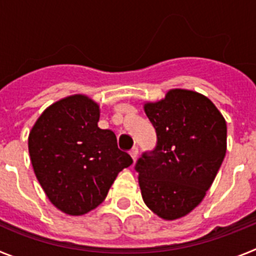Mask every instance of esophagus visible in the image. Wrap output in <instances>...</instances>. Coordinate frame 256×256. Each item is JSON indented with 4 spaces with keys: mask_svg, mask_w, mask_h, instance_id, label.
Returning a JSON list of instances; mask_svg holds the SVG:
<instances>
[{
    "mask_svg": "<svg viewBox=\"0 0 256 256\" xmlns=\"http://www.w3.org/2000/svg\"><path fill=\"white\" fill-rule=\"evenodd\" d=\"M130 156H132L133 162H134V160L137 159V156H138V148H137V146H134V148L130 150Z\"/></svg>",
    "mask_w": 256,
    "mask_h": 256,
    "instance_id": "obj_1",
    "label": "esophagus"
}]
</instances>
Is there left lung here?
<instances>
[{"instance_id":"1","label":"left lung","mask_w":256,"mask_h":256,"mask_svg":"<svg viewBox=\"0 0 256 256\" xmlns=\"http://www.w3.org/2000/svg\"><path fill=\"white\" fill-rule=\"evenodd\" d=\"M158 144L136 164L142 198L164 220L195 209L206 195L227 151V124L204 94L169 90L164 98L144 102Z\"/></svg>"}]
</instances>
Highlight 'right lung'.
<instances>
[{
	"label": "right lung",
	"mask_w": 256,
	"mask_h": 256,
	"mask_svg": "<svg viewBox=\"0 0 256 256\" xmlns=\"http://www.w3.org/2000/svg\"><path fill=\"white\" fill-rule=\"evenodd\" d=\"M100 106L86 94L56 101L38 118L28 137L36 177L54 206L83 216L105 200L132 158L118 148L116 136L101 130Z\"/></svg>",
	"instance_id": "obj_1"
}]
</instances>
